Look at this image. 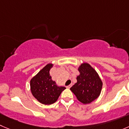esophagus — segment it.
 I'll use <instances>...</instances> for the list:
<instances>
[{
  "label": "esophagus",
  "mask_w": 129,
  "mask_h": 129,
  "mask_svg": "<svg viewBox=\"0 0 129 129\" xmlns=\"http://www.w3.org/2000/svg\"><path fill=\"white\" fill-rule=\"evenodd\" d=\"M72 86V84H70V85H68V86H67V87L68 88V89H70V88Z\"/></svg>",
  "instance_id": "obj_1"
}]
</instances>
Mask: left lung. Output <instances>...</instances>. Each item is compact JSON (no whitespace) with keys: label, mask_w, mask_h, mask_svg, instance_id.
Segmentation results:
<instances>
[{"label":"left lung","mask_w":129,"mask_h":129,"mask_svg":"<svg viewBox=\"0 0 129 129\" xmlns=\"http://www.w3.org/2000/svg\"><path fill=\"white\" fill-rule=\"evenodd\" d=\"M80 75L77 82L70 88L80 102L89 104L99 97L103 82L95 70L88 63L82 64L78 68Z\"/></svg>","instance_id":"left-lung-1"}]
</instances>
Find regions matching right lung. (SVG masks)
<instances>
[{
	"mask_svg": "<svg viewBox=\"0 0 129 129\" xmlns=\"http://www.w3.org/2000/svg\"><path fill=\"white\" fill-rule=\"evenodd\" d=\"M52 64H48L30 80L33 95L44 105H51L56 102L64 87H59L50 75Z\"/></svg>",
	"mask_w": 129,
	"mask_h": 129,
	"instance_id": "right-lung-1",
	"label": "right lung"
}]
</instances>
